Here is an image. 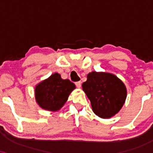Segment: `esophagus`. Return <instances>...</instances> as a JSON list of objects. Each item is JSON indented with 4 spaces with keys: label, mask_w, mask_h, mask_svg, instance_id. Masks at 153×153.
Instances as JSON below:
<instances>
[{
    "label": "esophagus",
    "mask_w": 153,
    "mask_h": 153,
    "mask_svg": "<svg viewBox=\"0 0 153 153\" xmlns=\"http://www.w3.org/2000/svg\"><path fill=\"white\" fill-rule=\"evenodd\" d=\"M75 85H76V87H77V88H80L81 87V82H80V81L76 82H75Z\"/></svg>",
    "instance_id": "obj_1"
}]
</instances>
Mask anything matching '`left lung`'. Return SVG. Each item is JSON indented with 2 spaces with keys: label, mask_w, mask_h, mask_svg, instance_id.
<instances>
[{
  "label": "left lung",
  "mask_w": 153,
  "mask_h": 153,
  "mask_svg": "<svg viewBox=\"0 0 153 153\" xmlns=\"http://www.w3.org/2000/svg\"><path fill=\"white\" fill-rule=\"evenodd\" d=\"M82 88L90 100L93 111L102 119H109L117 114L127 99L124 83L109 73H89Z\"/></svg>",
  "instance_id": "left-lung-1"
}]
</instances>
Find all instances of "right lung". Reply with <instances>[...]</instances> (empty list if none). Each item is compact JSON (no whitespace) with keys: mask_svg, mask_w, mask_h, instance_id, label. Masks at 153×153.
<instances>
[{"mask_svg":"<svg viewBox=\"0 0 153 153\" xmlns=\"http://www.w3.org/2000/svg\"><path fill=\"white\" fill-rule=\"evenodd\" d=\"M75 85L68 79L63 80L59 73L51 75L35 86L36 102L43 109L57 111L64 106Z\"/></svg>","mask_w":153,"mask_h":153,"instance_id":"obj_1","label":"right lung"}]
</instances>
